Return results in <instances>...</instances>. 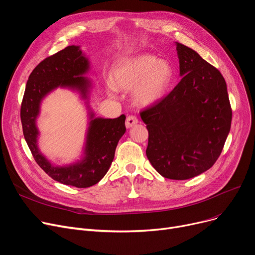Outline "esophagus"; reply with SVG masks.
<instances>
[{
	"label": "esophagus",
	"mask_w": 255,
	"mask_h": 255,
	"mask_svg": "<svg viewBox=\"0 0 255 255\" xmlns=\"http://www.w3.org/2000/svg\"><path fill=\"white\" fill-rule=\"evenodd\" d=\"M138 123V119L135 116H128L126 120V127L131 128Z\"/></svg>",
	"instance_id": "obj_1"
}]
</instances>
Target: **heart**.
Masks as SVG:
<instances>
[{
    "label": "heart",
    "instance_id": "obj_1",
    "mask_svg": "<svg viewBox=\"0 0 255 255\" xmlns=\"http://www.w3.org/2000/svg\"><path fill=\"white\" fill-rule=\"evenodd\" d=\"M173 69L166 60L141 55L123 60L111 72L112 86L117 90L133 89L139 105H151L161 99L169 87Z\"/></svg>",
    "mask_w": 255,
    "mask_h": 255
}]
</instances>
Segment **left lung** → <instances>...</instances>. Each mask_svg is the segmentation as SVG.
I'll use <instances>...</instances> for the list:
<instances>
[{
	"mask_svg": "<svg viewBox=\"0 0 255 255\" xmlns=\"http://www.w3.org/2000/svg\"><path fill=\"white\" fill-rule=\"evenodd\" d=\"M176 44L182 79L140 117L149 131L145 154L153 167L166 179L187 180L216 162L233 112L220 71L195 50Z\"/></svg>",
	"mask_w": 255,
	"mask_h": 255,
	"instance_id": "left-lung-1",
	"label": "left lung"
}]
</instances>
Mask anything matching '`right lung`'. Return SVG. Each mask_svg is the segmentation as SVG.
Returning <instances> with one entry per match:
<instances>
[{
	"mask_svg": "<svg viewBox=\"0 0 255 255\" xmlns=\"http://www.w3.org/2000/svg\"><path fill=\"white\" fill-rule=\"evenodd\" d=\"M89 68V60L79 46L75 45L67 46L44 59L29 76L20 107L23 136L37 164L51 179L77 188H87L97 184L110 169L117 144L126 131V117L122 115L116 119L94 118L91 112L84 157L66 166L51 164L39 151L36 119L42 99L59 87L76 90L87 99L91 82L83 75Z\"/></svg>",
	"mask_w": 255,
	"mask_h": 255,
	"instance_id": "add662e5",
	"label": "right lung"
}]
</instances>
